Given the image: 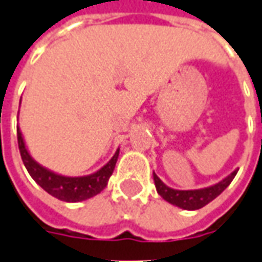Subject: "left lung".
<instances>
[{"instance_id": "1", "label": "left lung", "mask_w": 262, "mask_h": 262, "mask_svg": "<svg viewBox=\"0 0 262 262\" xmlns=\"http://www.w3.org/2000/svg\"><path fill=\"white\" fill-rule=\"evenodd\" d=\"M237 172L238 169H234L230 176H227L225 178H223L220 183L200 189H174L162 183L155 172L152 174V177H154L157 192H158L165 201H168L169 204H172V205H176V207H180V208H183V210L194 211L203 208L204 205H207V204L211 203L214 198H217V196L230 185L231 181L234 180V177L237 176Z\"/></svg>"}]
</instances>
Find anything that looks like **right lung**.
<instances>
[{
    "label": "right lung",
    "instance_id": "1",
    "mask_svg": "<svg viewBox=\"0 0 262 262\" xmlns=\"http://www.w3.org/2000/svg\"><path fill=\"white\" fill-rule=\"evenodd\" d=\"M17 138L21 158H23L27 171L32 177V180L41 188L45 189L50 195L55 196L61 201H66V203L85 201L88 198H93L97 194H100L101 191L107 187L108 180L113 176V171L115 168L118 155H120V148H118L113 155V158L104 167H101L98 171H95L90 176L68 177L45 168L32 158L25 147V141L19 127H17Z\"/></svg>",
    "mask_w": 262,
    "mask_h": 262
}]
</instances>
